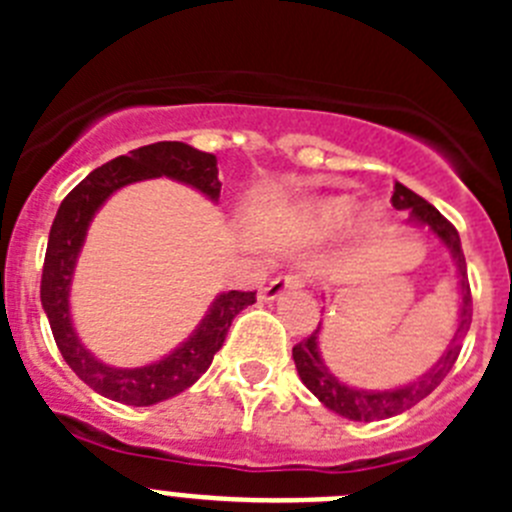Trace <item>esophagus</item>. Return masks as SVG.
I'll use <instances>...</instances> for the list:
<instances>
[{"label": "esophagus", "instance_id": "34e87169", "mask_svg": "<svg viewBox=\"0 0 512 512\" xmlns=\"http://www.w3.org/2000/svg\"><path fill=\"white\" fill-rule=\"evenodd\" d=\"M302 284H305V279H302L300 274H282V277L271 279V282L261 289V297H264V300H277L282 292H287V289H300Z\"/></svg>", "mask_w": 512, "mask_h": 512}]
</instances>
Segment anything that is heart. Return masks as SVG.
Returning a JSON list of instances; mask_svg holds the SVG:
<instances>
[{
	"instance_id": "heart-1",
	"label": "heart",
	"mask_w": 512,
	"mask_h": 512,
	"mask_svg": "<svg viewBox=\"0 0 512 512\" xmlns=\"http://www.w3.org/2000/svg\"><path fill=\"white\" fill-rule=\"evenodd\" d=\"M351 202L343 197H328V200H315L300 210L302 220L315 230H336L351 217Z\"/></svg>"
}]
</instances>
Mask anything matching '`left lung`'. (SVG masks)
I'll return each mask as SVG.
<instances>
[{"label": "left lung", "instance_id": "obj_1", "mask_svg": "<svg viewBox=\"0 0 512 512\" xmlns=\"http://www.w3.org/2000/svg\"><path fill=\"white\" fill-rule=\"evenodd\" d=\"M392 205L397 210H408L410 217H415L418 223L428 225L433 233L441 238L446 246H449L451 256L456 259L461 277V312H459V328H456L454 338H451L449 348L443 351L441 361L433 366L431 372H425L423 377L415 379L408 387H400V390H387V392H366V390H354V387H346L343 382H338L333 374L328 372V366L320 361L318 354V336L320 325L312 330L305 341L297 343L292 348V359H295L297 374L305 382L307 390L323 402L325 408L333 410V413L343 415L348 420H364V423H372V420H384L392 418V415H400L405 410H410L413 405H418L423 397L431 395L438 384L446 379V374L451 372V366L456 364L461 351V338L472 325V289H469V277H467V261H464V251H461L459 233H456L454 225L431 205L425 202L423 197L413 192V189L395 184V194H392Z\"/></svg>", "mask_w": 512, "mask_h": 512}]
</instances>
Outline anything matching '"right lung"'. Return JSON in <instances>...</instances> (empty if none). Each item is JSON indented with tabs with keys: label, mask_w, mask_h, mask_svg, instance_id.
Returning <instances> with one entry per match:
<instances>
[{
	"label": "right lung",
	"mask_w": 512,
	"mask_h": 512,
	"mask_svg": "<svg viewBox=\"0 0 512 512\" xmlns=\"http://www.w3.org/2000/svg\"><path fill=\"white\" fill-rule=\"evenodd\" d=\"M151 176H171L184 184H192L210 200H217L223 187L217 179V158L179 140H161V143L135 148L128 156L112 158L110 164L99 166L84 182L76 184L58 207L51 235H48L43 279H40V302H43L63 361L94 392L115 402L135 405V408L156 405L192 387L210 369L235 315L256 302V292H238V289L225 292L212 302L200 328L194 330V336L184 346L176 348L166 359L140 366V369L107 366L81 346L71 328L69 284L84 235H87L94 212L115 189L140 182V179H151Z\"/></svg>",
	"instance_id": "1"
}]
</instances>
